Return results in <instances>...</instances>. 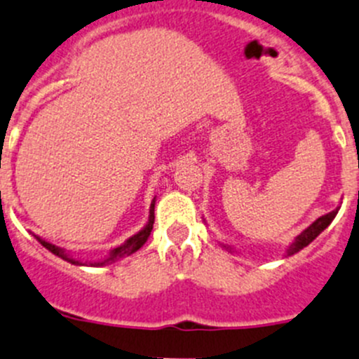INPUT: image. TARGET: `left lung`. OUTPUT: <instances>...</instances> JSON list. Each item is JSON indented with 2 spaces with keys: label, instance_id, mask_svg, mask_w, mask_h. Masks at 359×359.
Listing matches in <instances>:
<instances>
[{
  "label": "left lung",
  "instance_id": "1",
  "mask_svg": "<svg viewBox=\"0 0 359 359\" xmlns=\"http://www.w3.org/2000/svg\"><path fill=\"white\" fill-rule=\"evenodd\" d=\"M337 212H339V208H337V210H333V212H330V214L321 215V217L316 219V221L312 222L309 228H305L304 231L300 233V235L294 236V240L291 242V245L287 247V256H293V254H297L298 250H302L304 247H307L309 243H311L312 240L316 238V236H319V233L325 231V229L328 228L330 224H332L333 219H335ZM228 249H229V247H228ZM229 250H231V249H229Z\"/></svg>",
  "mask_w": 359,
  "mask_h": 359
}]
</instances>
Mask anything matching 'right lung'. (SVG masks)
<instances>
[{
    "label": "right lung",
    "instance_id": "right-lung-1",
    "mask_svg": "<svg viewBox=\"0 0 359 359\" xmlns=\"http://www.w3.org/2000/svg\"><path fill=\"white\" fill-rule=\"evenodd\" d=\"M154 205H156V198H154V200H152L151 208H149V221H147V224H145L144 228L140 229V231L135 233L133 236H130V238H128L124 243H121L119 247H114V249L110 250V254L105 257V259L95 261V263H87V261H86V263H83V261H79V259H75V257H73V256H69V254L66 252V250L62 249V247L54 245V243L47 242V240L40 238V236H36V235H34V238H36L38 242H40L41 245L45 247V249L50 250L52 254H55V256H59V257H61V259L68 261V263H72V264H79V266H86V264H89V266H105V264L116 263V261L121 259V257L131 256V254L137 252V250L140 249V247L144 245L145 242H147L149 235H151V231H152V224H154Z\"/></svg>",
    "mask_w": 359,
    "mask_h": 359
}]
</instances>
